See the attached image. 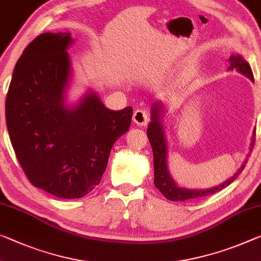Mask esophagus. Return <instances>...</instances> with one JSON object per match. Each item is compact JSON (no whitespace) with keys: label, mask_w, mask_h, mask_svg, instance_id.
<instances>
[{"label":"esophagus","mask_w":261,"mask_h":261,"mask_svg":"<svg viewBox=\"0 0 261 261\" xmlns=\"http://www.w3.org/2000/svg\"><path fill=\"white\" fill-rule=\"evenodd\" d=\"M133 120L136 125L139 126H146L148 122H149L150 120V115L148 113L147 111L144 110H136L134 112V115H133Z\"/></svg>","instance_id":"1"}]
</instances>
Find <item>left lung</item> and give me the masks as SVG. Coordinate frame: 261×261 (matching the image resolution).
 Listing matches in <instances>:
<instances>
[{
    "label": "left lung",
    "instance_id": "8db88e82",
    "mask_svg": "<svg viewBox=\"0 0 261 261\" xmlns=\"http://www.w3.org/2000/svg\"><path fill=\"white\" fill-rule=\"evenodd\" d=\"M230 62V67L228 70H237L240 73L246 75L247 78H250L252 82H254L253 73H252L251 66L248 65V63L245 62L242 56L239 55H232L228 58ZM161 112H162V105L160 102H156L151 107V122L148 125L147 135L149 139V142L153 148V154H154V184L158 189L162 192L164 197L170 199V200H188V199H194L198 197H204V196H209L215 194L219 190L224 189L227 187L228 184L237 178V176L242 172V170L245 167L246 161L244 162L242 167L239 168V170L222 184H219L217 187L210 188V189H204V190H196V189H184V188H179L176 186V183L172 181L171 176L169 175L167 168V144H166V138H164L163 133V127L160 120H161ZM254 140H255V129L253 132V139L251 142V150L253 149L254 146Z\"/></svg>",
    "mask_w": 261,
    "mask_h": 261
}]
</instances>
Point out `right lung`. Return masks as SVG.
Instances as JSON below:
<instances>
[{"mask_svg":"<svg viewBox=\"0 0 261 261\" xmlns=\"http://www.w3.org/2000/svg\"><path fill=\"white\" fill-rule=\"evenodd\" d=\"M72 42L70 33L37 36L16 63L6 99L8 133L24 174L34 187L66 199L100 183L133 115L130 106L108 110L93 92L66 107Z\"/></svg>","mask_w":261,"mask_h":261,"instance_id":"right-lung-1","label":"right lung"}]
</instances>
